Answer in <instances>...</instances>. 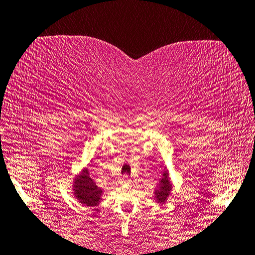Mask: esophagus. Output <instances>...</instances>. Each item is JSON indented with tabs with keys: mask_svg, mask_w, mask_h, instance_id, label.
Listing matches in <instances>:
<instances>
[{
	"mask_svg": "<svg viewBox=\"0 0 255 255\" xmlns=\"http://www.w3.org/2000/svg\"><path fill=\"white\" fill-rule=\"evenodd\" d=\"M121 184L130 185L131 184V180L127 177V175H125V177H123V179H121Z\"/></svg>",
	"mask_w": 255,
	"mask_h": 255,
	"instance_id": "1",
	"label": "esophagus"
}]
</instances>
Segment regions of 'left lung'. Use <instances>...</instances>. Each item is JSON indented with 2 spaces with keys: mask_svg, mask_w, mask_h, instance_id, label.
Returning a JSON list of instances; mask_svg holds the SVG:
<instances>
[{
  "mask_svg": "<svg viewBox=\"0 0 255 255\" xmlns=\"http://www.w3.org/2000/svg\"><path fill=\"white\" fill-rule=\"evenodd\" d=\"M172 187H173V185H172V182L170 180V174H168L167 171H165L163 174V178L160 179L158 186H157L155 192H153L155 193L153 199L156 200V202H158V203L166 202L167 198L171 194Z\"/></svg>",
  "mask_w": 255,
  "mask_h": 255,
  "instance_id": "left-lung-1",
  "label": "left lung"
}]
</instances>
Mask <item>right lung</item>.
Masks as SVG:
<instances>
[{"mask_svg": "<svg viewBox=\"0 0 255 255\" xmlns=\"http://www.w3.org/2000/svg\"><path fill=\"white\" fill-rule=\"evenodd\" d=\"M73 194L85 207L98 206L103 196V189L93 182L88 168H83L73 180Z\"/></svg>", "mask_w": 255, "mask_h": 255, "instance_id": "1", "label": "right lung"}]
</instances>
